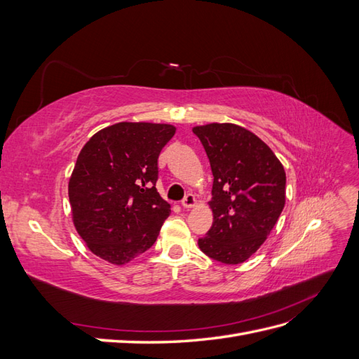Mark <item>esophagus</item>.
Instances as JSON below:
<instances>
[{
    "label": "esophagus",
    "instance_id": "34e87169",
    "mask_svg": "<svg viewBox=\"0 0 359 359\" xmlns=\"http://www.w3.org/2000/svg\"><path fill=\"white\" fill-rule=\"evenodd\" d=\"M181 205H182L184 210H190V208H193L194 205H196V198H194L193 194H187V196L182 199Z\"/></svg>",
    "mask_w": 359,
    "mask_h": 359
}]
</instances>
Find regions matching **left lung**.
<instances>
[{
    "label": "left lung",
    "mask_w": 359,
    "mask_h": 359,
    "mask_svg": "<svg viewBox=\"0 0 359 359\" xmlns=\"http://www.w3.org/2000/svg\"><path fill=\"white\" fill-rule=\"evenodd\" d=\"M212 170V226L199 248L236 265L257 252L286 202V172L262 139L231 123L193 127Z\"/></svg>",
    "instance_id": "1"
}]
</instances>
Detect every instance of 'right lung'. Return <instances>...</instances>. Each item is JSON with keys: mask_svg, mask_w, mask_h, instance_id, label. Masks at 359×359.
<instances>
[{"mask_svg": "<svg viewBox=\"0 0 359 359\" xmlns=\"http://www.w3.org/2000/svg\"><path fill=\"white\" fill-rule=\"evenodd\" d=\"M175 127L116 123L83 145L69 181L73 224L91 252L126 265L153 245L170 205L157 189V158Z\"/></svg>", "mask_w": 359, "mask_h": 359, "instance_id": "obj_1", "label": "right lung"}]
</instances>
